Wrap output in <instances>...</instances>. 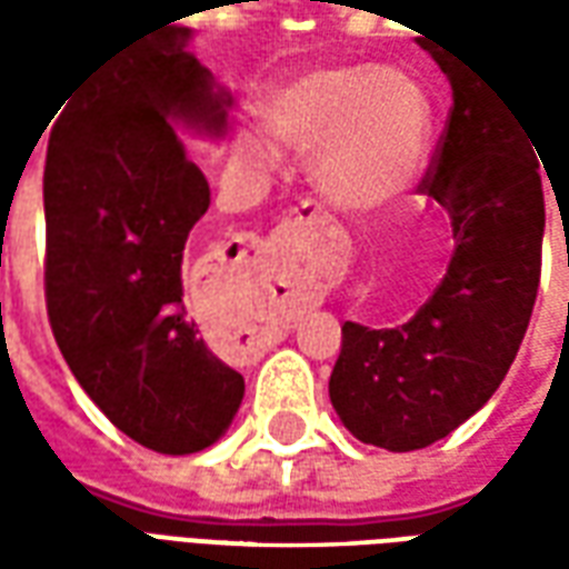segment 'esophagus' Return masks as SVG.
<instances>
[{
	"label": "esophagus",
	"instance_id": "1",
	"mask_svg": "<svg viewBox=\"0 0 569 569\" xmlns=\"http://www.w3.org/2000/svg\"><path fill=\"white\" fill-rule=\"evenodd\" d=\"M301 224H322V228H326V224H332V216L322 210V207H317V203L305 200V203H301V210L289 212L283 222L277 224L273 240H289V237L296 234Z\"/></svg>",
	"mask_w": 569,
	"mask_h": 569
}]
</instances>
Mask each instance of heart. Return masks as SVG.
<instances>
[{"label":"heart","instance_id":"b5f03b06","mask_svg":"<svg viewBox=\"0 0 569 569\" xmlns=\"http://www.w3.org/2000/svg\"><path fill=\"white\" fill-rule=\"evenodd\" d=\"M261 128L289 149H313L310 176L335 207L378 212L415 186L429 137L432 100L402 67H320L273 84L259 100ZM249 163H271L264 142L243 137Z\"/></svg>","mask_w":569,"mask_h":569}]
</instances>
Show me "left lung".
Here are the masks:
<instances>
[{"label":"left lung","mask_w":569,"mask_h":569,"mask_svg":"<svg viewBox=\"0 0 569 569\" xmlns=\"http://www.w3.org/2000/svg\"><path fill=\"white\" fill-rule=\"evenodd\" d=\"M436 63L453 106L423 194L451 216V264L402 326L345 322L329 378L341 423L399 453L445 439L497 393L533 313L546 231L527 118L463 57Z\"/></svg>","instance_id":"8db88e82"}]
</instances>
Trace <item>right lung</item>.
<instances>
[{
	"mask_svg": "<svg viewBox=\"0 0 569 569\" xmlns=\"http://www.w3.org/2000/svg\"><path fill=\"white\" fill-rule=\"evenodd\" d=\"M188 44L173 23L97 60L54 109L44 161L57 347L93 406L158 453L210 448L243 402V375L182 301V252L210 186L176 128L219 140L231 109Z\"/></svg>",
	"mask_w": 569,
	"mask_h": 569,
	"instance_id": "obj_1",
	"label": "right lung"
}]
</instances>
